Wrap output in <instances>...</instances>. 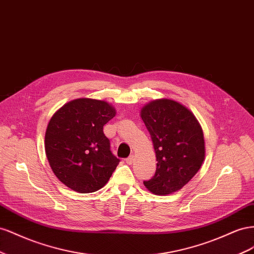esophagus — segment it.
I'll use <instances>...</instances> for the list:
<instances>
[{"label": "esophagus", "mask_w": 254, "mask_h": 254, "mask_svg": "<svg viewBox=\"0 0 254 254\" xmlns=\"http://www.w3.org/2000/svg\"><path fill=\"white\" fill-rule=\"evenodd\" d=\"M134 159H135V156L132 154V155H129V156L126 159V162H127V164H128V165H132L133 162H134Z\"/></svg>", "instance_id": "esophagus-1"}]
</instances>
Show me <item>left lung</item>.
Here are the masks:
<instances>
[{"label": "left lung", "mask_w": 254, "mask_h": 254, "mask_svg": "<svg viewBox=\"0 0 254 254\" xmlns=\"http://www.w3.org/2000/svg\"><path fill=\"white\" fill-rule=\"evenodd\" d=\"M140 117L151 135L157 161L154 177L143 185L158 195L179 191L204 161L205 142L199 121L185 105L167 98L147 103Z\"/></svg>", "instance_id": "8db88e82"}]
</instances>
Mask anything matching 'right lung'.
I'll use <instances>...</instances> for the list:
<instances>
[{
  "instance_id": "1",
  "label": "right lung",
  "mask_w": 254,
  "mask_h": 254,
  "mask_svg": "<svg viewBox=\"0 0 254 254\" xmlns=\"http://www.w3.org/2000/svg\"><path fill=\"white\" fill-rule=\"evenodd\" d=\"M116 116L106 101L79 98L56 111L45 136L46 154L63 184L81 193L101 190L120 159L111 151L104 125Z\"/></svg>"
}]
</instances>
